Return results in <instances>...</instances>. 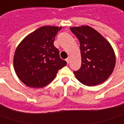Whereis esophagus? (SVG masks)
<instances>
[{"label":"esophagus","instance_id":"34e87169","mask_svg":"<svg viewBox=\"0 0 124 124\" xmlns=\"http://www.w3.org/2000/svg\"><path fill=\"white\" fill-rule=\"evenodd\" d=\"M69 60H69V58H67V59H66V62H67V64L69 63Z\"/></svg>","mask_w":124,"mask_h":124}]
</instances>
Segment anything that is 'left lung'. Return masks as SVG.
I'll list each match as a JSON object with an SVG mask.
<instances>
[{"label": "left lung", "mask_w": 124, "mask_h": 124, "mask_svg": "<svg viewBox=\"0 0 124 124\" xmlns=\"http://www.w3.org/2000/svg\"><path fill=\"white\" fill-rule=\"evenodd\" d=\"M70 30L80 42L81 67L73 71L78 80L87 86L103 83L115 67V54L110 44L88 25L71 27Z\"/></svg>", "instance_id": "8db88e82"}]
</instances>
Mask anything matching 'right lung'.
Returning a JSON list of instances; mask_svg holds the SVG:
<instances>
[{
	"mask_svg": "<svg viewBox=\"0 0 124 124\" xmlns=\"http://www.w3.org/2000/svg\"><path fill=\"white\" fill-rule=\"evenodd\" d=\"M62 27L42 26L30 33L17 46L14 67L19 78L27 86L41 88L55 78L67 62L54 46L55 37Z\"/></svg>",
	"mask_w": 124,
	"mask_h": 124,
	"instance_id": "obj_1",
	"label": "right lung"
}]
</instances>
